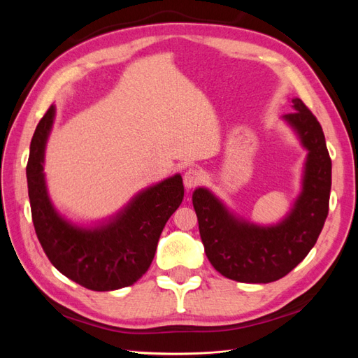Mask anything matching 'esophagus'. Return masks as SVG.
Masks as SVG:
<instances>
[{
  "instance_id": "1",
  "label": "esophagus",
  "mask_w": 358,
  "mask_h": 358,
  "mask_svg": "<svg viewBox=\"0 0 358 358\" xmlns=\"http://www.w3.org/2000/svg\"><path fill=\"white\" fill-rule=\"evenodd\" d=\"M201 180H203V175H201V171L197 169H189L185 171V175H183V183H185V187L188 189L196 188L197 185H200Z\"/></svg>"
}]
</instances>
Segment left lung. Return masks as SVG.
<instances>
[{
    "instance_id": "8db88e82",
    "label": "left lung",
    "mask_w": 358,
    "mask_h": 358,
    "mask_svg": "<svg viewBox=\"0 0 358 358\" xmlns=\"http://www.w3.org/2000/svg\"><path fill=\"white\" fill-rule=\"evenodd\" d=\"M285 121L308 149L303 191L287 220L276 227L237 221L212 194H192L204 252L218 272L237 282L267 284L288 275L317 243L329 215L331 159L322 128L306 104L292 100Z\"/></svg>"
}]
</instances>
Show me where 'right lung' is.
<instances>
[{
    "label": "right lung",
    "mask_w": 358,
    "mask_h": 358,
    "mask_svg": "<svg viewBox=\"0 0 358 358\" xmlns=\"http://www.w3.org/2000/svg\"><path fill=\"white\" fill-rule=\"evenodd\" d=\"M53 116L55 107L50 106L32 136L27 164L32 224L43 251L64 276L88 289L112 291L133 285L148 272L162 229L183 200L182 178H169L138 194L100 229L73 227L52 208L43 175Z\"/></svg>",
    "instance_id": "right-lung-1"
}]
</instances>
